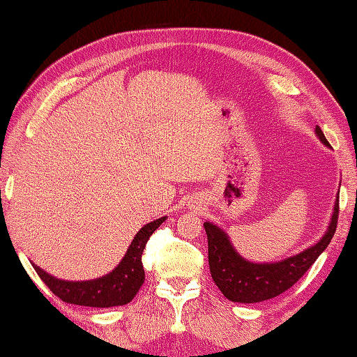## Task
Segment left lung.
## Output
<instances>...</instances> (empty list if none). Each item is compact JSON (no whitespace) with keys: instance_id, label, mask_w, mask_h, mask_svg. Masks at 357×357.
<instances>
[{"instance_id":"obj_1","label":"left lung","mask_w":357,"mask_h":357,"mask_svg":"<svg viewBox=\"0 0 357 357\" xmlns=\"http://www.w3.org/2000/svg\"><path fill=\"white\" fill-rule=\"evenodd\" d=\"M314 132L324 146L330 147L319 126H316ZM337 215L339 193L336 196L335 207H333L327 231L322 234V238L314 245H310L298 255L288 256L276 262H253L245 259L231 244L229 233L216 224L206 221L204 229H206L208 239V265L211 278L225 298L231 302L256 304V302L276 298L298 282L319 255L324 253V250L328 247L333 234L336 231Z\"/></svg>"}]
</instances>
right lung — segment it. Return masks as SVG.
Returning <instances> with one entry per match:
<instances>
[{
  "mask_svg": "<svg viewBox=\"0 0 357 357\" xmlns=\"http://www.w3.org/2000/svg\"><path fill=\"white\" fill-rule=\"evenodd\" d=\"M167 219L162 216L153 222H149L135 234L132 244L128 245L123 259L107 275L90 280H66L49 275L47 271L38 267L32 262L44 284L47 285L53 294L67 304L109 308L126 305L130 302L144 284V268L141 255L144 252L149 238L159 225Z\"/></svg>",
  "mask_w": 357,
  "mask_h": 357,
  "instance_id": "add662e5",
  "label": "right lung"
}]
</instances>
